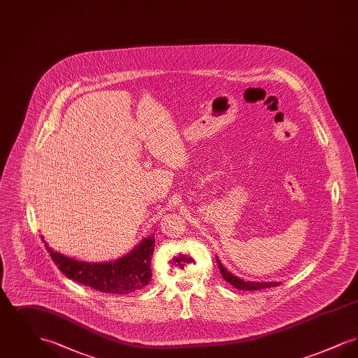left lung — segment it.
I'll return each mask as SVG.
<instances>
[{"instance_id": "obj_1", "label": "left lung", "mask_w": 358, "mask_h": 358, "mask_svg": "<svg viewBox=\"0 0 358 358\" xmlns=\"http://www.w3.org/2000/svg\"><path fill=\"white\" fill-rule=\"evenodd\" d=\"M216 262L219 264L220 273L224 278V280H227L228 283H231L234 287L238 289H248V291H254V289H268V287H275L279 286L280 282H251V280H244L241 278H238L236 275L228 271L224 266H222V260L219 259V256H216Z\"/></svg>"}]
</instances>
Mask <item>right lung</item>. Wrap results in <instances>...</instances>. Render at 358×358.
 Masks as SVG:
<instances>
[{
	"instance_id": "obj_1",
	"label": "right lung",
	"mask_w": 358,
	"mask_h": 358,
	"mask_svg": "<svg viewBox=\"0 0 358 358\" xmlns=\"http://www.w3.org/2000/svg\"><path fill=\"white\" fill-rule=\"evenodd\" d=\"M45 243L52 260L67 278L106 294H129L146 287L152 280V256L155 238H142L136 247L117 260L88 263L62 255Z\"/></svg>"
}]
</instances>
